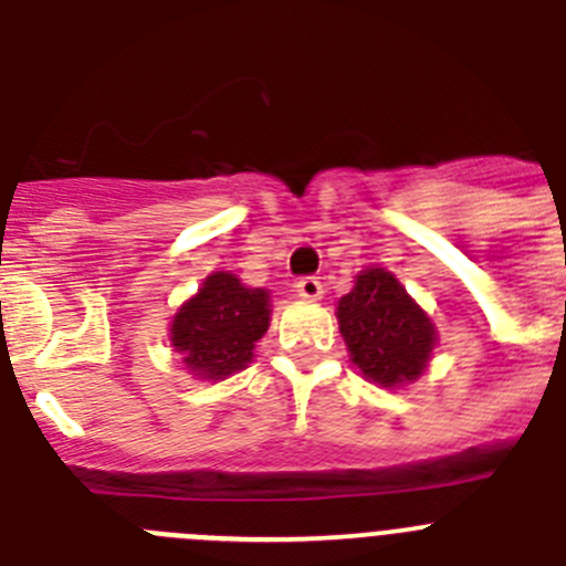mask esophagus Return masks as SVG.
I'll list each match as a JSON object with an SVG mask.
<instances>
[{"label": "esophagus", "instance_id": "1", "mask_svg": "<svg viewBox=\"0 0 566 566\" xmlns=\"http://www.w3.org/2000/svg\"><path fill=\"white\" fill-rule=\"evenodd\" d=\"M294 292L303 300H319L323 297V283H319L317 277H300L297 283H294Z\"/></svg>", "mask_w": 566, "mask_h": 566}]
</instances>
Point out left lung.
Here are the masks:
<instances>
[{
    "instance_id": "1",
    "label": "left lung",
    "mask_w": 566,
    "mask_h": 566,
    "mask_svg": "<svg viewBox=\"0 0 566 566\" xmlns=\"http://www.w3.org/2000/svg\"><path fill=\"white\" fill-rule=\"evenodd\" d=\"M337 319L352 363L365 379L399 388L428 368L437 328L391 272H359L352 292L337 303Z\"/></svg>"
}]
</instances>
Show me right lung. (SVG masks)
I'll return each mask as SVG.
<instances>
[{"instance_id":"add662e5","label":"right lung","mask_w":566,"mask_h":566,"mask_svg":"<svg viewBox=\"0 0 566 566\" xmlns=\"http://www.w3.org/2000/svg\"><path fill=\"white\" fill-rule=\"evenodd\" d=\"M269 292L243 286L234 274L212 272L172 317L169 339L198 379H227L243 371L269 328Z\"/></svg>"}]
</instances>
